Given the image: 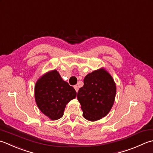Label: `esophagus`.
I'll return each mask as SVG.
<instances>
[{
  "mask_svg": "<svg viewBox=\"0 0 153 153\" xmlns=\"http://www.w3.org/2000/svg\"><path fill=\"white\" fill-rule=\"evenodd\" d=\"M74 89H75V90H76V92H77L78 91H79V86H78L77 85H75L74 86Z\"/></svg>",
  "mask_w": 153,
  "mask_h": 153,
  "instance_id": "esophagus-1",
  "label": "esophagus"
}]
</instances>
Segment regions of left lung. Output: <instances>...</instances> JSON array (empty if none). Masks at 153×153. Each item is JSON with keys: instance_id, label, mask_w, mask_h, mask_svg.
I'll return each instance as SVG.
<instances>
[{"instance_id": "obj_1", "label": "left lung", "mask_w": 153, "mask_h": 153, "mask_svg": "<svg viewBox=\"0 0 153 153\" xmlns=\"http://www.w3.org/2000/svg\"><path fill=\"white\" fill-rule=\"evenodd\" d=\"M116 94V83L105 68H99L87 74L84 86L77 94L83 117L95 121L107 116L113 106Z\"/></svg>"}]
</instances>
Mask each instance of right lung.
Here are the masks:
<instances>
[{
	"label": "right lung",
	"instance_id": "1",
	"mask_svg": "<svg viewBox=\"0 0 153 153\" xmlns=\"http://www.w3.org/2000/svg\"><path fill=\"white\" fill-rule=\"evenodd\" d=\"M76 96L75 90L62 79L57 70L46 73L36 83V104L39 110L51 120L63 117L66 105Z\"/></svg>",
	"mask_w": 153,
	"mask_h": 153
}]
</instances>
